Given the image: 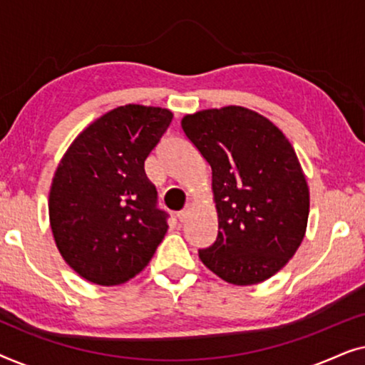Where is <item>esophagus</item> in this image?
Masks as SVG:
<instances>
[{"label": "esophagus", "mask_w": 365, "mask_h": 365, "mask_svg": "<svg viewBox=\"0 0 365 365\" xmlns=\"http://www.w3.org/2000/svg\"><path fill=\"white\" fill-rule=\"evenodd\" d=\"M187 216H189V209H182V211L178 212V221L179 222H186Z\"/></svg>", "instance_id": "34e87169"}]
</instances>
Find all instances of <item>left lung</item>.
I'll return each mask as SVG.
<instances>
[{"label": "left lung", "mask_w": 365, "mask_h": 365, "mask_svg": "<svg viewBox=\"0 0 365 365\" xmlns=\"http://www.w3.org/2000/svg\"><path fill=\"white\" fill-rule=\"evenodd\" d=\"M181 128L212 171L217 237L199 259L229 284L266 281L296 254L307 227L309 187L294 148L242 106L187 114Z\"/></svg>", "instance_id": "obj_1"}]
</instances>
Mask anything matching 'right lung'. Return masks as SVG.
I'll list each match as a JSON object with an SVG mask.
<instances>
[{
    "label": "right lung",
    "instance_id": "add662e5",
    "mask_svg": "<svg viewBox=\"0 0 365 365\" xmlns=\"http://www.w3.org/2000/svg\"><path fill=\"white\" fill-rule=\"evenodd\" d=\"M173 121L169 109L126 104L89 124L64 154L49 191V224L68 266L118 286L151 261L168 212L144 161Z\"/></svg>",
    "mask_w": 365,
    "mask_h": 365
}]
</instances>
